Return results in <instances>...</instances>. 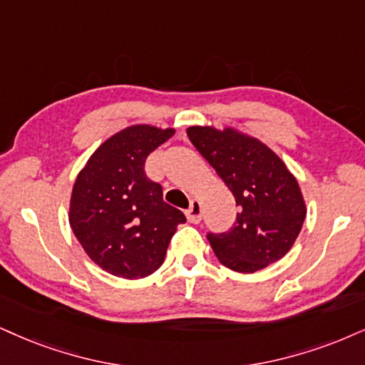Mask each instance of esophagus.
I'll list each match as a JSON object with an SVG mask.
<instances>
[{"label":"esophagus","mask_w":365,"mask_h":365,"mask_svg":"<svg viewBox=\"0 0 365 365\" xmlns=\"http://www.w3.org/2000/svg\"><path fill=\"white\" fill-rule=\"evenodd\" d=\"M186 217L191 223H200L203 218V210H201V203L197 200H192L190 208L186 210Z\"/></svg>","instance_id":"34e87169"}]
</instances>
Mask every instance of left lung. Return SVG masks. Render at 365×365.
<instances>
[{
  "label": "left lung",
  "mask_w": 365,
  "mask_h": 365,
  "mask_svg": "<svg viewBox=\"0 0 365 365\" xmlns=\"http://www.w3.org/2000/svg\"><path fill=\"white\" fill-rule=\"evenodd\" d=\"M187 137L230 187L238 206L227 232L206 233L220 262L249 274L284 257L307 217L298 181L284 162L264 143L228 128L191 127Z\"/></svg>",
  "instance_id": "obj_1"
}]
</instances>
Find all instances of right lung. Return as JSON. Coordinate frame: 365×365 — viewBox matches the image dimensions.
<instances>
[{
	"instance_id": "add662e5",
	"label": "right lung",
	"mask_w": 365,
	"mask_h": 365,
	"mask_svg": "<svg viewBox=\"0 0 365 365\" xmlns=\"http://www.w3.org/2000/svg\"><path fill=\"white\" fill-rule=\"evenodd\" d=\"M173 133L148 125L125 128L94 152L76 179L71 228L93 262L113 276L142 279L155 272L175 227L186 222L145 174L148 154Z\"/></svg>"
}]
</instances>
